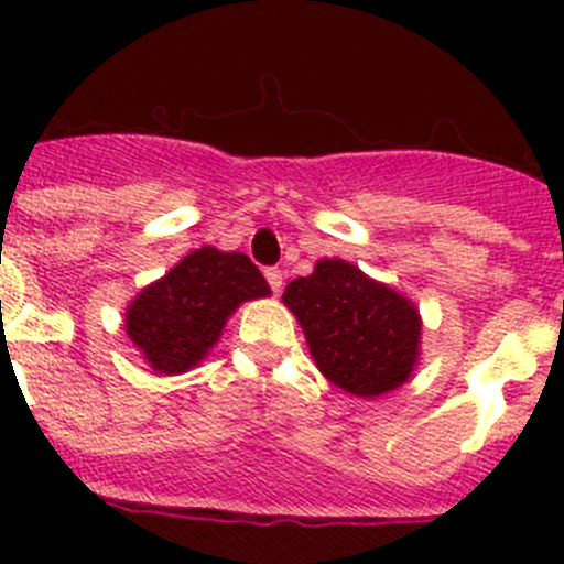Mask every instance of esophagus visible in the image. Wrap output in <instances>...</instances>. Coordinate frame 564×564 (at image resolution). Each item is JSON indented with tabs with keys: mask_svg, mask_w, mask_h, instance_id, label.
Here are the masks:
<instances>
[{
	"mask_svg": "<svg viewBox=\"0 0 564 564\" xmlns=\"http://www.w3.org/2000/svg\"><path fill=\"white\" fill-rule=\"evenodd\" d=\"M264 278H267V283L272 286V292H275V294L281 292V289H283V272L278 270V267H270V270L264 272Z\"/></svg>",
	"mask_w": 564,
	"mask_h": 564,
	"instance_id": "34e87169",
	"label": "esophagus"
}]
</instances>
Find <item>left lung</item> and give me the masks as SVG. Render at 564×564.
<instances>
[{
  "mask_svg": "<svg viewBox=\"0 0 564 564\" xmlns=\"http://www.w3.org/2000/svg\"><path fill=\"white\" fill-rule=\"evenodd\" d=\"M324 379L357 398L409 382L420 360L423 318L401 292L344 259H318L283 292Z\"/></svg>",
  "mask_w": 564,
  "mask_h": 564,
  "instance_id": "obj_1",
  "label": "left lung"
}]
</instances>
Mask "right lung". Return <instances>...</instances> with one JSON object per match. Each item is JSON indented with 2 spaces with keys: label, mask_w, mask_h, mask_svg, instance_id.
Here are the masks:
<instances>
[{
  "label": "right lung",
  "mask_w": 564,
  "mask_h": 564,
  "mask_svg": "<svg viewBox=\"0 0 564 564\" xmlns=\"http://www.w3.org/2000/svg\"><path fill=\"white\" fill-rule=\"evenodd\" d=\"M259 297H270V286L246 253L204 246L130 300L124 333L152 371L174 377L196 368L231 314Z\"/></svg>",
  "instance_id": "obj_1"
}]
</instances>
